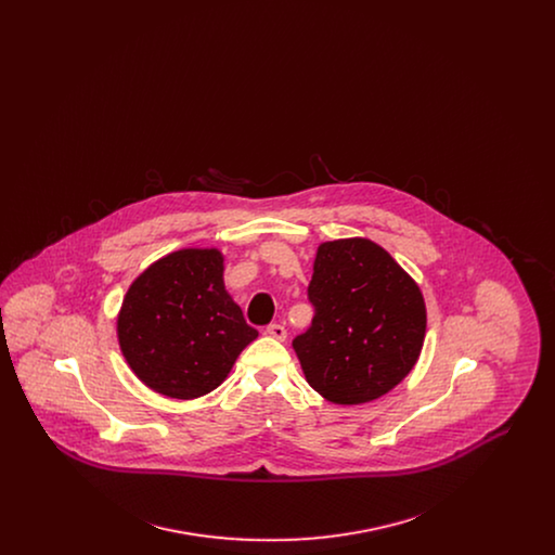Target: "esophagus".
Segmentation results:
<instances>
[{
    "label": "esophagus",
    "mask_w": 555,
    "mask_h": 555,
    "mask_svg": "<svg viewBox=\"0 0 555 555\" xmlns=\"http://www.w3.org/2000/svg\"><path fill=\"white\" fill-rule=\"evenodd\" d=\"M266 335L272 337V339H276V341H285V339H287V328L281 326V324H270V326L266 328Z\"/></svg>",
    "instance_id": "obj_1"
}]
</instances>
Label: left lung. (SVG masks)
I'll use <instances>...</instances> for the list:
<instances>
[{
    "label": "left lung",
    "mask_w": 555,
    "mask_h": 555,
    "mask_svg": "<svg viewBox=\"0 0 555 555\" xmlns=\"http://www.w3.org/2000/svg\"><path fill=\"white\" fill-rule=\"evenodd\" d=\"M308 295L317 317L293 349L326 401L369 403L416 366L426 335L423 291L378 243H320Z\"/></svg>",
    "instance_id": "8db88e82"
}]
</instances>
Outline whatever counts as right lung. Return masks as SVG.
I'll return each instance as SVG.
<instances>
[{"label":"right lung","mask_w":555,"mask_h":555,"mask_svg":"<svg viewBox=\"0 0 555 555\" xmlns=\"http://www.w3.org/2000/svg\"><path fill=\"white\" fill-rule=\"evenodd\" d=\"M224 256L185 247L147 266L116 318L120 351L134 376L170 399H197L229 376L258 337L224 287Z\"/></svg>","instance_id":"add662e5"}]
</instances>
